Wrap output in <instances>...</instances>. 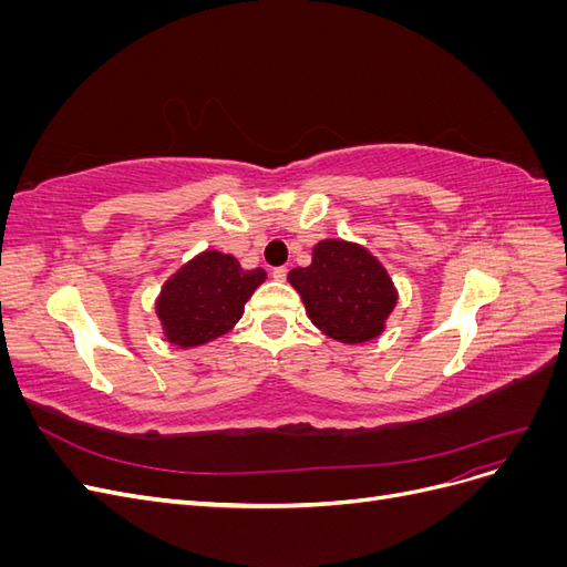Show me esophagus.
Here are the masks:
<instances>
[{
  "label": "esophagus",
  "instance_id": "obj_1",
  "mask_svg": "<svg viewBox=\"0 0 567 567\" xmlns=\"http://www.w3.org/2000/svg\"><path fill=\"white\" fill-rule=\"evenodd\" d=\"M271 277H274V281H286L288 269H286V267H277V269L271 271Z\"/></svg>",
  "mask_w": 567,
  "mask_h": 567
}]
</instances>
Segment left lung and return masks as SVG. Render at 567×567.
Returning <instances> with one entry per match:
<instances>
[{
    "mask_svg": "<svg viewBox=\"0 0 567 567\" xmlns=\"http://www.w3.org/2000/svg\"><path fill=\"white\" fill-rule=\"evenodd\" d=\"M288 281L317 329L348 346L379 338L398 305V290L379 257L340 238L319 241L312 265L290 269Z\"/></svg>",
    "mask_w": 567,
    "mask_h": 567,
    "instance_id": "obj_1",
    "label": "left lung"
}]
</instances>
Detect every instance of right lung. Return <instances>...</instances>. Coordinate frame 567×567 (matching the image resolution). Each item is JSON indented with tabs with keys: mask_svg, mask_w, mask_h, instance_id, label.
I'll list each match as a JSON object with an SVG mask.
<instances>
[{
	"mask_svg": "<svg viewBox=\"0 0 567 567\" xmlns=\"http://www.w3.org/2000/svg\"><path fill=\"white\" fill-rule=\"evenodd\" d=\"M265 269H244L234 255L205 250L169 277L156 300L165 340L198 348L234 329Z\"/></svg>",
	"mask_w": 567,
	"mask_h": 567,
	"instance_id": "obj_1",
	"label": "right lung"
}]
</instances>
